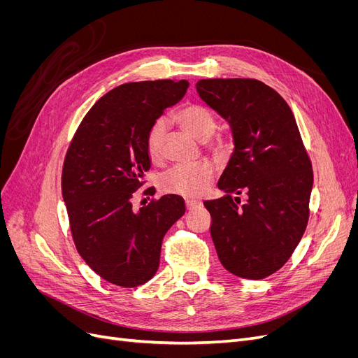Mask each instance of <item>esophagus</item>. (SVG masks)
Listing matches in <instances>:
<instances>
[{
    "label": "esophagus",
    "instance_id": "esophagus-1",
    "mask_svg": "<svg viewBox=\"0 0 358 358\" xmlns=\"http://www.w3.org/2000/svg\"><path fill=\"white\" fill-rule=\"evenodd\" d=\"M200 204H201V201H200V200H196V199H187V200H185V206H187L188 210L196 209L197 206H200Z\"/></svg>",
    "mask_w": 358,
    "mask_h": 358
}]
</instances>
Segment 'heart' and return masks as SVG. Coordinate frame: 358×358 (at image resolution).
Wrapping results in <instances>:
<instances>
[{"mask_svg":"<svg viewBox=\"0 0 358 358\" xmlns=\"http://www.w3.org/2000/svg\"><path fill=\"white\" fill-rule=\"evenodd\" d=\"M175 122L185 129L188 134L199 142H206L215 155H222L227 150L224 138L209 140L216 131V116L209 107L201 104H188L173 115ZM167 125L162 119L149 127L146 134V150L149 158L159 162L164 158V140ZM213 179V169L208 162L196 164H179L162 173L159 187L164 192L178 194L183 197H197L208 189Z\"/></svg>","mask_w":358,"mask_h":358,"instance_id":"heart-1","label":"heart"}]
</instances>
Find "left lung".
Wrapping results in <instances>:
<instances>
[{"instance_id": "left-lung-1", "label": "left lung", "mask_w": 358, "mask_h": 358, "mask_svg": "<svg viewBox=\"0 0 358 358\" xmlns=\"http://www.w3.org/2000/svg\"><path fill=\"white\" fill-rule=\"evenodd\" d=\"M196 88L229 122L234 142L218 180L224 196L204 201L212 241L230 273L263 279L288 262L309 220L313 173L296 117L282 96L255 79H201Z\"/></svg>"}]
</instances>
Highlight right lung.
Listing matches in <instances>:
<instances>
[{
	"mask_svg": "<svg viewBox=\"0 0 358 358\" xmlns=\"http://www.w3.org/2000/svg\"><path fill=\"white\" fill-rule=\"evenodd\" d=\"M188 80H145L116 86L85 115L62 169L76 249L107 282L133 288L159 266L164 234L185 213L176 194L133 209L131 199L150 169L149 127L180 101Z\"/></svg>",
	"mask_w": 358,
	"mask_h": 358,
	"instance_id": "obj_1",
	"label": "right lung"
}]
</instances>
